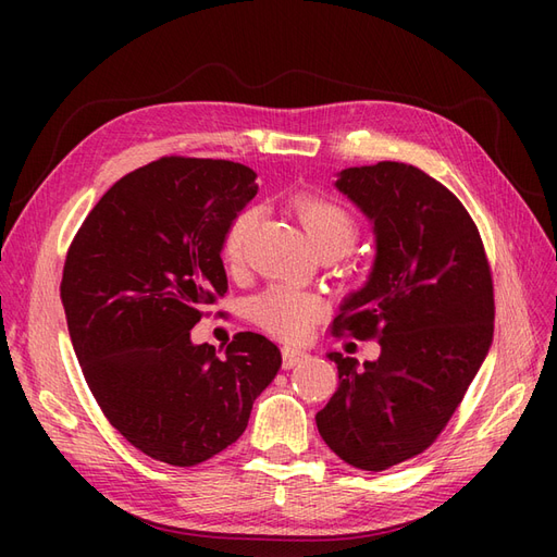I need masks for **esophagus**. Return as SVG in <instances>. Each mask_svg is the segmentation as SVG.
<instances>
[{
	"label": "esophagus",
	"instance_id": "34e87169",
	"mask_svg": "<svg viewBox=\"0 0 557 557\" xmlns=\"http://www.w3.org/2000/svg\"><path fill=\"white\" fill-rule=\"evenodd\" d=\"M309 356L301 348H293V346H285L283 348V367L285 369H293L297 367L299 362H305Z\"/></svg>",
	"mask_w": 557,
	"mask_h": 557
}]
</instances>
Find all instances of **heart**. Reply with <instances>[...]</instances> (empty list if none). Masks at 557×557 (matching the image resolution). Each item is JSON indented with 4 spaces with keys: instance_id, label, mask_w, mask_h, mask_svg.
Returning a JSON list of instances; mask_svg holds the SVG:
<instances>
[{
    "instance_id": "heart-1",
    "label": "heart",
    "mask_w": 557,
    "mask_h": 557,
    "mask_svg": "<svg viewBox=\"0 0 557 557\" xmlns=\"http://www.w3.org/2000/svg\"><path fill=\"white\" fill-rule=\"evenodd\" d=\"M293 211L305 227L311 246L323 250L346 252L358 239V221L342 201L318 193H299L293 197ZM258 223V209L248 207L230 223L223 252L227 262H239L244 256V244L252 225ZM325 301L320 295L295 288V285H269L256 295L248 305V315L281 339H301L313 325V320L323 313Z\"/></svg>"
}]
</instances>
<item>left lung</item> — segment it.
I'll list each match as a JSON object with an SVG mask.
<instances>
[{"label": "left lung", "instance_id": "left-lung-1", "mask_svg": "<svg viewBox=\"0 0 557 557\" xmlns=\"http://www.w3.org/2000/svg\"><path fill=\"white\" fill-rule=\"evenodd\" d=\"M334 188L372 223L376 244L334 327L376 339L381 352L362 364L327 352L339 387L315 425L344 462L381 471L423 453L479 374L493 346V278L460 199L418 166H350Z\"/></svg>", "mask_w": 557, "mask_h": 557}]
</instances>
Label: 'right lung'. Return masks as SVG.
Returning <instances> with one entry per match:
<instances>
[{
  "label": "right lung",
  "instance_id": "add662e5",
  "mask_svg": "<svg viewBox=\"0 0 557 557\" xmlns=\"http://www.w3.org/2000/svg\"><path fill=\"white\" fill-rule=\"evenodd\" d=\"M227 160L162 158L115 181L66 252L72 346L109 423L153 460L193 467L244 434L281 350L239 332L218 356L190 330L227 293L225 234L258 195Z\"/></svg>",
  "mask_w": 557,
  "mask_h": 557
}]
</instances>
